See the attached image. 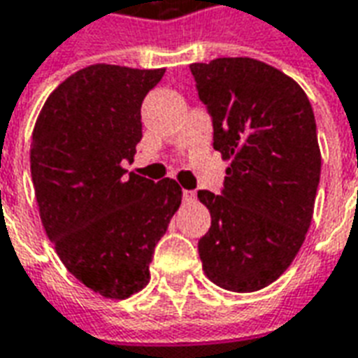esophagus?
Returning a JSON list of instances; mask_svg holds the SVG:
<instances>
[{"label":"esophagus","instance_id":"esophagus-1","mask_svg":"<svg viewBox=\"0 0 358 358\" xmlns=\"http://www.w3.org/2000/svg\"><path fill=\"white\" fill-rule=\"evenodd\" d=\"M182 195H184V201L186 203L195 201V192H192V189H184V192H182Z\"/></svg>","mask_w":358,"mask_h":358}]
</instances>
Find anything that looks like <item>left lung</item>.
I'll return each instance as SVG.
<instances>
[{"label": "left lung", "instance_id": "obj_1", "mask_svg": "<svg viewBox=\"0 0 358 358\" xmlns=\"http://www.w3.org/2000/svg\"><path fill=\"white\" fill-rule=\"evenodd\" d=\"M226 169L222 195L199 189L210 228L203 270L228 292H259L284 274L305 241L320 182V148L307 94L251 57L189 65Z\"/></svg>", "mask_w": 358, "mask_h": 358}]
</instances>
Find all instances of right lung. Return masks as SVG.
<instances>
[{"instance_id":"obj_1","label":"right lung","mask_w":358,"mask_h":358,"mask_svg":"<svg viewBox=\"0 0 358 358\" xmlns=\"http://www.w3.org/2000/svg\"><path fill=\"white\" fill-rule=\"evenodd\" d=\"M164 69L90 65L53 90L32 132L43 230L78 282L107 299L149 284V263L182 203L176 180L122 169L141 140V101Z\"/></svg>"}]
</instances>
